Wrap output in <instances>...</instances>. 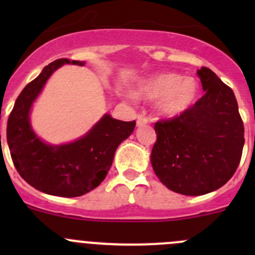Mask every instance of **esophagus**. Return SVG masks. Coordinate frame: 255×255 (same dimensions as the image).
<instances>
[{
    "mask_svg": "<svg viewBox=\"0 0 255 255\" xmlns=\"http://www.w3.org/2000/svg\"><path fill=\"white\" fill-rule=\"evenodd\" d=\"M148 118L144 117V116H138L137 118V126L138 127H142V126H145L146 123H148Z\"/></svg>",
    "mask_w": 255,
    "mask_h": 255,
    "instance_id": "1",
    "label": "esophagus"
}]
</instances>
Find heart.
I'll use <instances>...</instances> for the list:
<instances>
[{
	"instance_id": "b5f03b06",
	"label": "heart",
	"mask_w": 255,
	"mask_h": 255,
	"mask_svg": "<svg viewBox=\"0 0 255 255\" xmlns=\"http://www.w3.org/2000/svg\"><path fill=\"white\" fill-rule=\"evenodd\" d=\"M200 94L199 81L177 73H161L143 80L135 95L143 99H155L154 106L166 118L179 117L192 109Z\"/></svg>"
}]
</instances>
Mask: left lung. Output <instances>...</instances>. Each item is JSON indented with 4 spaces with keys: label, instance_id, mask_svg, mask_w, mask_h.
I'll return each mask as SVG.
<instances>
[{
    "label": "left lung",
    "instance_id": "obj_1",
    "mask_svg": "<svg viewBox=\"0 0 255 255\" xmlns=\"http://www.w3.org/2000/svg\"><path fill=\"white\" fill-rule=\"evenodd\" d=\"M205 95L192 109L155 123L150 163L171 191L199 196L220 189L237 170L244 127L232 89L211 69L197 70Z\"/></svg>",
    "mask_w": 255,
    "mask_h": 255
}]
</instances>
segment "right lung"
<instances>
[{
    "instance_id": "right-lung-1",
    "label": "right lung",
    "mask_w": 255,
    "mask_h": 255,
    "mask_svg": "<svg viewBox=\"0 0 255 255\" xmlns=\"http://www.w3.org/2000/svg\"><path fill=\"white\" fill-rule=\"evenodd\" d=\"M65 64L84 66L85 61L58 59L23 89L7 122V143L17 171L30 186L54 196L76 197L104 181L118 145L132 134L135 121L123 122L105 113L73 142L50 144L38 137L30 123L32 107L49 78Z\"/></svg>"
}]
</instances>
